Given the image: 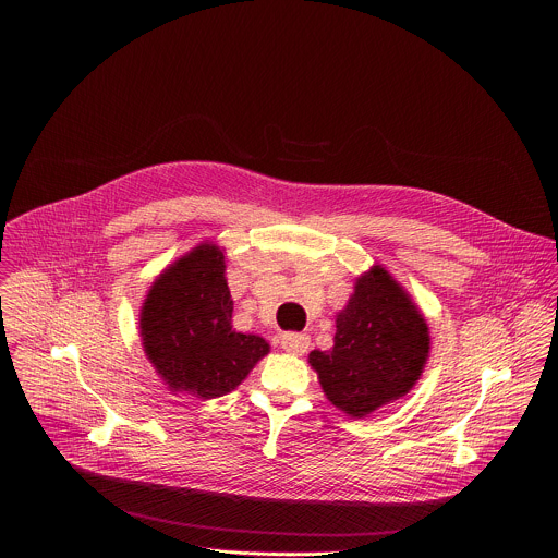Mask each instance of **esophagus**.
Wrapping results in <instances>:
<instances>
[{
  "mask_svg": "<svg viewBox=\"0 0 558 558\" xmlns=\"http://www.w3.org/2000/svg\"><path fill=\"white\" fill-rule=\"evenodd\" d=\"M308 344H311V338L306 333H284L280 338V347L287 351V353H293V355H302L308 351Z\"/></svg>",
  "mask_w": 558,
  "mask_h": 558,
  "instance_id": "1",
  "label": "esophagus"
}]
</instances>
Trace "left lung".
Segmentation results:
<instances>
[{
	"mask_svg": "<svg viewBox=\"0 0 558 558\" xmlns=\"http://www.w3.org/2000/svg\"><path fill=\"white\" fill-rule=\"evenodd\" d=\"M428 349L422 313L388 271L373 267L338 315L333 349L311 351L308 362L329 402L364 417L413 388Z\"/></svg>",
	"mask_w": 558,
	"mask_h": 558,
	"instance_id": "obj_1",
	"label": "left lung"
}]
</instances>
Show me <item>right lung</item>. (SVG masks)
Here are the masks:
<instances>
[{"instance_id": "add662e5", "label": "right lung", "mask_w": 558, "mask_h": 558, "mask_svg": "<svg viewBox=\"0 0 558 558\" xmlns=\"http://www.w3.org/2000/svg\"><path fill=\"white\" fill-rule=\"evenodd\" d=\"M222 252L201 245L158 278L141 308L143 347L156 373L177 392L201 400L241 384L269 344L231 329L233 302Z\"/></svg>"}]
</instances>
